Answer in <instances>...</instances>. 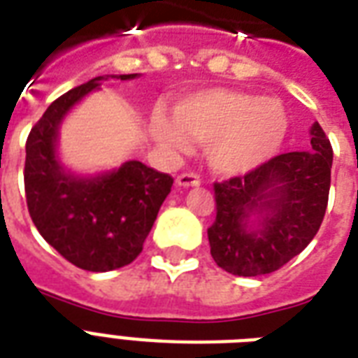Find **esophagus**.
Masks as SVG:
<instances>
[{
	"mask_svg": "<svg viewBox=\"0 0 358 358\" xmlns=\"http://www.w3.org/2000/svg\"><path fill=\"white\" fill-rule=\"evenodd\" d=\"M177 185L179 187H198L199 182H201V179H199V176H196V173H181V176H177Z\"/></svg>",
	"mask_w": 358,
	"mask_h": 358,
	"instance_id": "esophagus-1",
	"label": "esophagus"
}]
</instances>
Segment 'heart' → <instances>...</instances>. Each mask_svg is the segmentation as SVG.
<instances>
[{
	"label": "heart",
	"mask_w": 358,
	"mask_h": 358,
	"mask_svg": "<svg viewBox=\"0 0 358 358\" xmlns=\"http://www.w3.org/2000/svg\"><path fill=\"white\" fill-rule=\"evenodd\" d=\"M155 138L171 151H188L192 141L207 143L210 168L241 176L267 162L284 140L287 117L274 99H256L231 90H207L182 99L176 119L157 112Z\"/></svg>",
	"instance_id": "obj_1"
}]
</instances>
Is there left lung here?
<instances>
[{
  "label": "left lung",
  "instance_id": "obj_1",
  "mask_svg": "<svg viewBox=\"0 0 358 358\" xmlns=\"http://www.w3.org/2000/svg\"><path fill=\"white\" fill-rule=\"evenodd\" d=\"M310 134V151L278 155L215 182L217 218L207 237L218 267L237 276L274 273L314 239L329 203L332 148L320 123Z\"/></svg>",
  "mask_w": 358,
  "mask_h": 358
}]
</instances>
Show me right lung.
<instances>
[{"mask_svg": "<svg viewBox=\"0 0 358 358\" xmlns=\"http://www.w3.org/2000/svg\"><path fill=\"white\" fill-rule=\"evenodd\" d=\"M110 76L132 80L138 74ZM110 76H96L55 99L26 141L24 187L29 217L66 262L91 273L124 267L140 256L173 185V177L138 160L99 177H76L61 168L55 155L59 123Z\"/></svg>", "mask_w": 358, "mask_h": 358, "instance_id": "right-lung-1", "label": "right lung"}]
</instances>
